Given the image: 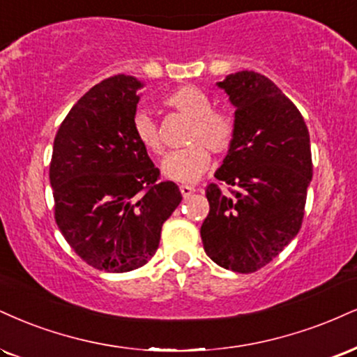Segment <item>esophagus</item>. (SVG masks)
<instances>
[{"label": "esophagus", "mask_w": 357, "mask_h": 357, "mask_svg": "<svg viewBox=\"0 0 357 357\" xmlns=\"http://www.w3.org/2000/svg\"><path fill=\"white\" fill-rule=\"evenodd\" d=\"M179 191H181L183 197L186 199V197H190L196 190L192 186H188V184H181V186H179Z\"/></svg>", "instance_id": "obj_1"}]
</instances>
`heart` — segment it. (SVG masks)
Returning a JSON list of instances; mask_svg holds the SVG:
<instances>
[{
  "instance_id": "heart-1",
  "label": "heart",
  "mask_w": 357,
  "mask_h": 357,
  "mask_svg": "<svg viewBox=\"0 0 357 357\" xmlns=\"http://www.w3.org/2000/svg\"><path fill=\"white\" fill-rule=\"evenodd\" d=\"M167 108L191 118L186 146L169 153L162 161V174L178 183H192L211 165V154H226L233 149L238 126L229 113L213 109V100L196 86H183L165 98ZM132 135L148 153L161 156L165 153L160 128L153 116L137 111L132 118Z\"/></svg>"
}]
</instances>
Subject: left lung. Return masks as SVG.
I'll return each instance as SVG.
<instances>
[{
    "mask_svg": "<svg viewBox=\"0 0 357 357\" xmlns=\"http://www.w3.org/2000/svg\"><path fill=\"white\" fill-rule=\"evenodd\" d=\"M220 86L236 106L238 137L208 184L209 214L201 226L204 251L221 268L255 273L293 241L312 178L311 144L294 102L255 71L229 75Z\"/></svg>",
    "mask_w": 357,
    "mask_h": 357,
    "instance_id": "8db88e82",
    "label": "left lung"
}]
</instances>
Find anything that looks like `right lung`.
Segmentation results:
<instances>
[{
  "instance_id": "obj_1",
  "label": "right lung",
  "mask_w": 357,
  "mask_h": 357,
  "mask_svg": "<svg viewBox=\"0 0 357 357\" xmlns=\"http://www.w3.org/2000/svg\"><path fill=\"white\" fill-rule=\"evenodd\" d=\"M141 83L116 75L73 106L54 136L50 183L54 221L86 264L108 273L141 268L181 203L173 181L132 135Z\"/></svg>"
}]
</instances>
